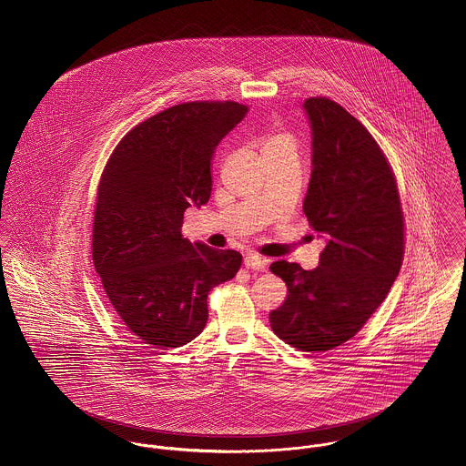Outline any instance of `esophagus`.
Returning <instances> with one entry per match:
<instances>
[{"label": "esophagus", "mask_w": 466, "mask_h": 466, "mask_svg": "<svg viewBox=\"0 0 466 466\" xmlns=\"http://www.w3.org/2000/svg\"><path fill=\"white\" fill-rule=\"evenodd\" d=\"M266 264H268V260H266L264 257H260V255H255V253H248V255L245 257V266H247L248 269H255V271H262V269L266 268Z\"/></svg>", "instance_id": "34e87169"}]
</instances>
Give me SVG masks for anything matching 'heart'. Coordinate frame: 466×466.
<instances>
[{
    "label": "heart",
    "mask_w": 466,
    "mask_h": 466,
    "mask_svg": "<svg viewBox=\"0 0 466 466\" xmlns=\"http://www.w3.org/2000/svg\"><path fill=\"white\" fill-rule=\"evenodd\" d=\"M292 142L290 138L284 135V133H269L266 138H264V148H290Z\"/></svg>",
    "instance_id": "1"
}]
</instances>
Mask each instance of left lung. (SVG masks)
<instances>
[{"label":"left lung","instance_id":"left-lung-1","mask_svg":"<svg viewBox=\"0 0 466 466\" xmlns=\"http://www.w3.org/2000/svg\"><path fill=\"white\" fill-rule=\"evenodd\" d=\"M312 131V174L303 202L324 241L319 266L277 260L286 301L269 314L273 331L301 351L333 350L359 333L383 303L404 253L394 174L370 133L326 97L303 103Z\"/></svg>","mask_w":466,"mask_h":466}]
</instances>
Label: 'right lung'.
<instances>
[{
	"label": "right lung",
	"mask_w": 466,
	"mask_h": 466,
	"mask_svg": "<svg viewBox=\"0 0 466 466\" xmlns=\"http://www.w3.org/2000/svg\"><path fill=\"white\" fill-rule=\"evenodd\" d=\"M239 103H184L129 131L97 191L92 255L118 318L154 348L202 333L213 287L236 277L241 253L191 243L184 211L209 202L218 144L245 118Z\"/></svg>",
	"instance_id": "1"
}]
</instances>
